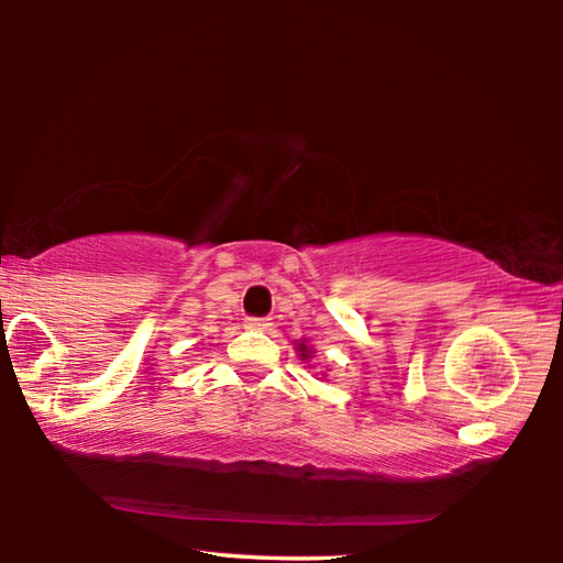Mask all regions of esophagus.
<instances>
[{
	"label": "esophagus",
	"instance_id": "1",
	"mask_svg": "<svg viewBox=\"0 0 563 563\" xmlns=\"http://www.w3.org/2000/svg\"><path fill=\"white\" fill-rule=\"evenodd\" d=\"M245 325L251 330H271L273 322L268 318H247Z\"/></svg>",
	"mask_w": 563,
	"mask_h": 563
}]
</instances>
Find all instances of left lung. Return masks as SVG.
Segmentation results:
<instances>
[{
	"instance_id": "1",
	"label": "left lung",
	"mask_w": 563,
	"mask_h": 563,
	"mask_svg": "<svg viewBox=\"0 0 563 563\" xmlns=\"http://www.w3.org/2000/svg\"><path fill=\"white\" fill-rule=\"evenodd\" d=\"M300 355H302V357H308V347H305L302 342H300Z\"/></svg>"
}]
</instances>
